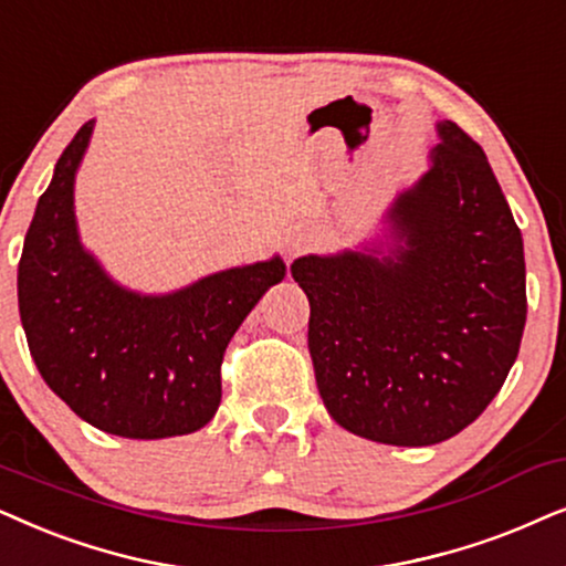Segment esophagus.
<instances>
[{
    "label": "esophagus",
    "instance_id": "obj_1",
    "mask_svg": "<svg viewBox=\"0 0 566 566\" xmlns=\"http://www.w3.org/2000/svg\"><path fill=\"white\" fill-rule=\"evenodd\" d=\"M303 245H305V240H303V238H295V240H292V243H290V255H295V253L303 251Z\"/></svg>",
    "mask_w": 566,
    "mask_h": 566
}]
</instances>
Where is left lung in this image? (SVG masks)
I'll return each instance as SVG.
<instances>
[{"label": "left lung", "mask_w": 566, "mask_h": 566, "mask_svg": "<svg viewBox=\"0 0 566 566\" xmlns=\"http://www.w3.org/2000/svg\"><path fill=\"white\" fill-rule=\"evenodd\" d=\"M432 168L390 207L388 255H303L307 349L336 424L365 440H450L500 394L525 328L520 228L484 149L437 124Z\"/></svg>", "instance_id": "1"}]
</instances>
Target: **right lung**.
<instances>
[{"label":"right lung","instance_id":"add662e5","mask_svg":"<svg viewBox=\"0 0 566 566\" xmlns=\"http://www.w3.org/2000/svg\"><path fill=\"white\" fill-rule=\"evenodd\" d=\"M95 120L59 157L18 266L20 321L46 386L87 424L132 440L196 432L222 401V357L282 259L228 269L163 297L113 284L82 251L74 172Z\"/></svg>","mask_w":566,"mask_h":566}]
</instances>
